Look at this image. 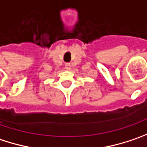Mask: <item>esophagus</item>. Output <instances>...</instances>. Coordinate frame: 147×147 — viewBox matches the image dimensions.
Returning a JSON list of instances; mask_svg holds the SVG:
<instances>
[{"mask_svg":"<svg viewBox=\"0 0 147 147\" xmlns=\"http://www.w3.org/2000/svg\"><path fill=\"white\" fill-rule=\"evenodd\" d=\"M65 68L66 69H70L71 68V64L69 63H65Z\"/></svg>","mask_w":147,"mask_h":147,"instance_id":"esophagus-1","label":"esophagus"}]
</instances>
